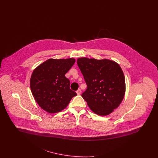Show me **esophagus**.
<instances>
[{"instance_id": "esophagus-1", "label": "esophagus", "mask_w": 158, "mask_h": 158, "mask_svg": "<svg viewBox=\"0 0 158 158\" xmlns=\"http://www.w3.org/2000/svg\"><path fill=\"white\" fill-rule=\"evenodd\" d=\"M76 93H77V95H80L81 94V89H78L77 91H76Z\"/></svg>"}]
</instances>
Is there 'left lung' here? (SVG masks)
<instances>
[{"instance_id": "1", "label": "left lung", "mask_w": 158, "mask_h": 158, "mask_svg": "<svg viewBox=\"0 0 158 158\" xmlns=\"http://www.w3.org/2000/svg\"><path fill=\"white\" fill-rule=\"evenodd\" d=\"M80 69L87 89L82 97L94 113L107 115L122 102L126 91L125 78L118 63L108 59L79 58Z\"/></svg>"}]
</instances>
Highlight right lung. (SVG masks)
Wrapping results in <instances>:
<instances>
[{
  "label": "right lung",
  "instance_id": "obj_1",
  "mask_svg": "<svg viewBox=\"0 0 158 158\" xmlns=\"http://www.w3.org/2000/svg\"><path fill=\"white\" fill-rule=\"evenodd\" d=\"M75 59L46 60L39 65L31 77L32 95L39 106L49 113H59L64 109L73 97L70 81L65 74L73 66Z\"/></svg>",
  "mask_w": 158,
  "mask_h": 158
}]
</instances>
